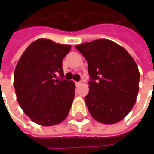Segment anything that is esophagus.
Returning <instances> with one entry per match:
<instances>
[{
    "label": "esophagus",
    "mask_w": 154,
    "mask_h": 154,
    "mask_svg": "<svg viewBox=\"0 0 154 154\" xmlns=\"http://www.w3.org/2000/svg\"><path fill=\"white\" fill-rule=\"evenodd\" d=\"M75 84H76V86H78L81 84V82H75Z\"/></svg>",
    "instance_id": "obj_1"
}]
</instances>
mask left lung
I'll use <instances>...</instances> for the list:
<instances>
[{
	"mask_svg": "<svg viewBox=\"0 0 154 154\" xmlns=\"http://www.w3.org/2000/svg\"><path fill=\"white\" fill-rule=\"evenodd\" d=\"M88 64L89 93L85 97L91 116L103 124H115L134 106L139 92L137 64L127 51L108 39L78 44Z\"/></svg>",
	"mask_w": 154,
	"mask_h": 154,
	"instance_id": "left-lung-1",
	"label": "left lung"
}]
</instances>
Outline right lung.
I'll list each match as a JSON object with an SVG mask.
<instances>
[{
  "mask_svg": "<svg viewBox=\"0 0 154 154\" xmlns=\"http://www.w3.org/2000/svg\"><path fill=\"white\" fill-rule=\"evenodd\" d=\"M70 49L68 44L39 38L25 49L16 65L14 87L17 100L24 112L40 125L59 124L69 113L75 84L63 79L62 67Z\"/></svg>",
  "mask_w": 154,
  "mask_h": 154,
  "instance_id": "add662e5",
  "label": "right lung"
}]
</instances>
